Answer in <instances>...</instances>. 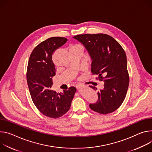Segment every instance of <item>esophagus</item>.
Wrapping results in <instances>:
<instances>
[{"label":"esophagus","instance_id":"esophagus-1","mask_svg":"<svg viewBox=\"0 0 152 152\" xmlns=\"http://www.w3.org/2000/svg\"><path fill=\"white\" fill-rule=\"evenodd\" d=\"M82 87V85H81V84H79V85H78L77 86V89H80Z\"/></svg>","mask_w":152,"mask_h":152}]
</instances>
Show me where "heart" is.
<instances>
[{"mask_svg": "<svg viewBox=\"0 0 152 152\" xmlns=\"http://www.w3.org/2000/svg\"><path fill=\"white\" fill-rule=\"evenodd\" d=\"M72 47H81V48H82V46L81 45H75L73 46Z\"/></svg>", "mask_w": 152, "mask_h": 152, "instance_id": "b5f03b06", "label": "heart"}]
</instances>
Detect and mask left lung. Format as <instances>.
I'll return each mask as SVG.
<instances>
[{"instance_id": "8db88e82", "label": "left lung", "mask_w": 152, "mask_h": 152, "mask_svg": "<svg viewBox=\"0 0 152 152\" xmlns=\"http://www.w3.org/2000/svg\"><path fill=\"white\" fill-rule=\"evenodd\" d=\"M85 46L92 60L91 72L96 79L104 82L98 93V100L89 107L100 114L118 109L126 98L129 85L127 57L120 44L105 34H85L74 37ZM94 89L95 87L89 86Z\"/></svg>"}]
</instances>
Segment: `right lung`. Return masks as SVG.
Segmentation results:
<instances>
[{
    "mask_svg": "<svg viewBox=\"0 0 152 152\" xmlns=\"http://www.w3.org/2000/svg\"><path fill=\"white\" fill-rule=\"evenodd\" d=\"M67 40L64 37H53L41 42L32 51L27 67V83L34 104L43 115L54 119L69 110L76 91L73 86L60 93L51 90L56 75L52 57Z\"/></svg>",
    "mask_w": 152,
    "mask_h": 152,
    "instance_id": "right-lung-1",
    "label": "right lung"
}]
</instances>
